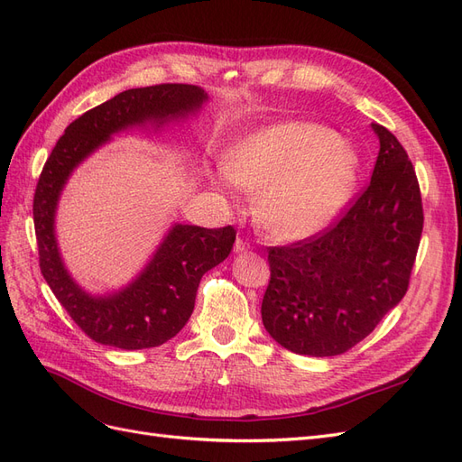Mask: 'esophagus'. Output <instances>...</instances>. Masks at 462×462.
I'll use <instances>...</instances> for the list:
<instances>
[{
	"mask_svg": "<svg viewBox=\"0 0 462 462\" xmlns=\"http://www.w3.org/2000/svg\"><path fill=\"white\" fill-rule=\"evenodd\" d=\"M250 248V243L245 241L243 236H239V239L235 241V253H246V250Z\"/></svg>",
	"mask_w": 462,
	"mask_h": 462,
	"instance_id": "obj_1",
	"label": "esophagus"
}]
</instances>
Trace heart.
<instances>
[{
  "label": "heart",
  "instance_id": "heart-1",
  "mask_svg": "<svg viewBox=\"0 0 462 462\" xmlns=\"http://www.w3.org/2000/svg\"><path fill=\"white\" fill-rule=\"evenodd\" d=\"M227 177L260 190V214L282 236L328 227L351 199L356 152L316 123L285 121L246 136L226 160Z\"/></svg>",
  "mask_w": 462,
  "mask_h": 462
}]
</instances>
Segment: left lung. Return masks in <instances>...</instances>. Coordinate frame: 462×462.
I'll use <instances>...</instances> for the list:
<instances>
[{
	"instance_id": "8db88e82",
	"label": "left lung",
	"mask_w": 462,
	"mask_h": 462,
	"mask_svg": "<svg viewBox=\"0 0 462 462\" xmlns=\"http://www.w3.org/2000/svg\"><path fill=\"white\" fill-rule=\"evenodd\" d=\"M380 152L368 187L326 229L270 246L262 321L287 351L335 356L401 302L424 227L414 165L397 136L372 123Z\"/></svg>"
}]
</instances>
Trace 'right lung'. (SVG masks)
I'll use <instances>...</instances> for the list:
<instances>
[{"label":"right lung","mask_w":462,"mask_h":462,"mask_svg":"<svg viewBox=\"0 0 462 462\" xmlns=\"http://www.w3.org/2000/svg\"><path fill=\"white\" fill-rule=\"evenodd\" d=\"M204 100V90L192 85L125 90L69 125L40 173L32 204L40 270L67 314L96 343L141 351L175 337L194 310L202 275L229 256L236 231L233 226H175L134 283L94 299L69 277L58 253L53 216L60 192L75 167L114 133L192 114Z\"/></svg>","instance_id":"obj_1"}]
</instances>
